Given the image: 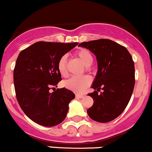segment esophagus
I'll use <instances>...</instances> for the list:
<instances>
[{"label": "esophagus", "mask_w": 152, "mask_h": 152, "mask_svg": "<svg viewBox=\"0 0 152 152\" xmlns=\"http://www.w3.org/2000/svg\"><path fill=\"white\" fill-rule=\"evenodd\" d=\"M76 98H83L84 97V95H81V94H76Z\"/></svg>", "instance_id": "esophagus-1"}]
</instances>
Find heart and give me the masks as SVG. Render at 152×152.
<instances>
[{
  "mask_svg": "<svg viewBox=\"0 0 152 152\" xmlns=\"http://www.w3.org/2000/svg\"><path fill=\"white\" fill-rule=\"evenodd\" d=\"M76 56L83 62L88 68L93 62V57L92 54L88 50L85 49H79L76 52ZM67 57L65 55L62 56L59 59L57 64V69L59 74L63 77H67L69 75L67 68ZM91 78L89 76L84 75L82 77H73L66 82H64V85L68 89L72 90L77 93H81L85 91V90L91 84Z\"/></svg>",
  "mask_w": 152,
  "mask_h": 152,
  "instance_id": "obj_1",
  "label": "heart"
}]
</instances>
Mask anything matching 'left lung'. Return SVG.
I'll list each match as a JSON object with an SVG mask.
<instances>
[{
    "label": "left lung",
    "mask_w": 152,
    "mask_h": 152,
    "mask_svg": "<svg viewBox=\"0 0 152 152\" xmlns=\"http://www.w3.org/2000/svg\"><path fill=\"white\" fill-rule=\"evenodd\" d=\"M79 46L91 51L98 61V72L92 85L95 90L88 94L94 101L87 110L88 115L100 123L111 121L125 110L134 91L132 57L125 47L110 39L83 42ZM100 89L103 92L98 94Z\"/></svg>",
    "instance_id": "left-lung-1"
}]
</instances>
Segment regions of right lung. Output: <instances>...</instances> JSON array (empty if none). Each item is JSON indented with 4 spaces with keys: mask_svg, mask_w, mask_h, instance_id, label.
Returning a JSON list of instances; mask_svg holds the SVG:
<instances>
[{
    "mask_svg": "<svg viewBox=\"0 0 152 152\" xmlns=\"http://www.w3.org/2000/svg\"><path fill=\"white\" fill-rule=\"evenodd\" d=\"M78 43L36 42L20 52L13 69L16 99L24 113L41 126L51 127L62 123L69 103L75 98L67 88H55L62 80L57 69L59 59Z\"/></svg>",
    "mask_w": 152,
    "mask_h": 152,
    "instance_id": "1",
    "label": "right lung"
}]
</instances>
